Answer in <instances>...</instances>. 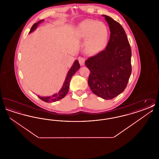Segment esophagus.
I'll list each match as a JSON object with an SVG mask.
<instances>
[{
    "instance_id": "1",
    "label": "esophagus",
    "mask_w": 159,
    "mask_h": 159,
    "mask_svg": "<svg viewBox=\"0 0 159 159\" xmlns=\"http://www.w3.org/2000/svg\"><path fill=\"white\" fill-rule=\"evenodd\" d=\"M78 60H79V63H80V66H82L84 65V62H85L84 58L82 57H79L78 58Z\"/></svg>"
}]
</instances>
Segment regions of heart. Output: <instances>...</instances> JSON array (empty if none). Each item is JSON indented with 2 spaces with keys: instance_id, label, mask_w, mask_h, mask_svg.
Segmentation results:
<instances>
[{
  "instance_id": "heart-1",
  "label": "heart",
  "mask_w": 159,
  "mask_h": 159,
  "mask_svg": "<svg viewBox=\"0 0 159 159\" xmlns=\"http://www.w3.org/2000/svg\"><path fill=\"white\" fill-rule=\"evenodd\" d=\"M77 36L86 40L85 51L90 55L100 52L106 45L108 30L104 24L92 20H86L80 23L76 30Z\"/></svg>"
}]
</instances>
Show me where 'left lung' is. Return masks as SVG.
Here are the masks:
<instances>
[{
    "label": "left lung",
    "mask_w": 159,
    "mask_h": 159,
    "mask_svg": "<svg viewBox=\"0 0 159 159\" xmlns=\"http://www.w3.org/2000/svg\"><path fill=\"white\" fill-rule=\"evenodd\" d=\"M108 24L110 37L106 49L85 61L91 73L88 84L102 98L111 99L123 92L132 73L131 48L121 25L102 15Z\"/></svg>",
    "instance_id": "1"
}]
</instances>
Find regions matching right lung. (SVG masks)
Listing matches in <instances>:
<instances>
[{
    "label": "right lung",
    "mask_w": 159,
    "mask_h": 159,
    "mask_svg": "<svg viewBox=\"0 0 159 159\" xmlns=\"http://www.w3.org/2000/svg\"><path fill=\"white\" fill-rule=\"evenodd\" d=\"M43 21H44V20H40L39 21H38V23H34L33 25V26L31 27L29 33H30L32 31L34 30L38 27V25L41 24ZM80 66L79 64V61L77 60L75 61V62L73 63V65L72 66L71 68L70 69L67 77L66 78L65 82L63 84V86L58 93L54 94L51 97H40L39 95H38V97L46 102H55V101H57L60 99L63 98L68 93L69 86H70V80H71L72 76L76 73V71L80 68Z\"/></svg>",
    "instance_id": "right-lung-1"
}]
</instances>
